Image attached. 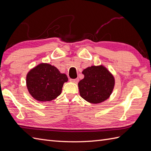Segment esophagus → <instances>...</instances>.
<instances>
[{
  "mask_svg": "<svg viewBox=\"0 0 151 151\" xmlns=\"http://www.w3.org/2000/svg\"><path fill=\"white\" fill-rule=\"evenodd\" d=\"M70 81L73 83H75V84H77L79 81L78 78H75V79H70Z\"/></svg>",
  "mask_w": 151,
  "mask_h": 151,
  "instance_id": "obj_1",
  "label": "esophagus"
}]
</instances>
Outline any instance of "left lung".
Instances as JSON below:
<instances>
[{"label": "left lung", "mask_w": 151, "mask_h": 151, "mask_svg": "<svg viewBox=\"0 0 151 151\" xmlns=\"http://www.w3.org/2000/svg\"><path fill=\"white\" fill-rule=\"evenodd\" d=\"M84 78L78 82L80 95L89 103L99 104L110 98L115 86V78L103 65H91L82 72Z\"/></svg>", "instance_id": "left-lung-1"}]
</instances>
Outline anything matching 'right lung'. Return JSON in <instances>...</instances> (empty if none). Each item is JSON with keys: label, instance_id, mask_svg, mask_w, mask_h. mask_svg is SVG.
Segmentation results:
<instances>
[{"label": "right lung", "instance_id": "1", "mask_svg": "<svg viewBox=\"0 0 151 151\" xmlns=\"http://www.w3.org/2000/svg\"><path fill=\"white\" fill-rule=\"evenodd\" d=\"M67 81L65 74L61 73L55 66L47 63H41L33 67L26 77L28 92L39 102L51 101L57 98Z\"/></svg>", "mask_w": 151, "mask_h": 151}]
</instances>
